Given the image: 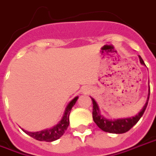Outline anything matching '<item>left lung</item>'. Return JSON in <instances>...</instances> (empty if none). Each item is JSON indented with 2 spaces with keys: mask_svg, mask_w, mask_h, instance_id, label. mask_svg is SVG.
Returning <instances> with one entry per match:
<instances>
[{
  "mask_svg": "<svg viewBox=\"0 0 156 156\" xmlns=\"http://www.w3.org/2000/svg\"><path fill=\"white\" fill-rule=\"evenodd\" d=\"M139 59H140V63L142 64H144V60L142 59L140 56H139ZM150 89L149 91V96H148V99H147L146 104L144 106V108L142 109L141 111L138 113L137 115H135L133 118L120 119V120H115V121H109L104 116H102L100 113H99V110H98V106L97 105L96 101L94 100L93 98H92V105H92V118H93V121L101 130L107 132V133L117 134L126 133L137 123V121H139V119L144 115V113L146 108H147V105H148V102H149V98H150Z\"/></svg>",
  "mask_w": 156,
  "mask_h": 156,
  "instance_id": "left-lung-1",
  "label": "left lung"
}]
</instances>
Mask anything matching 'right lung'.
I'll use <instances>...</instances> for the list:
<instances>
[{
  "label": "right lung",
  "mask_w": 156,
  "mask_h": 156,
  "mask_svg": "<svg viewBox=\"0 0 156 156\" xmlns=\"http://www.w3.org/2000/svg\"><path fill=\"white\" fill-rule=\"evenodd\" d=\"M77 99H78V97L75 98L68 105L62 120L54 127H52L51 129H47L44 130V131H41V132H36V133H30V132H26V131H24V133L28 134V135H30L33 138L36 139V140H39V141L52 142L58 139L60 137L63 136V134L67 130L69 124V114H70V111H71L72 107L75 105Z\"/></svg>",
  "instance_id": "add662e5"
}]
</instances>
